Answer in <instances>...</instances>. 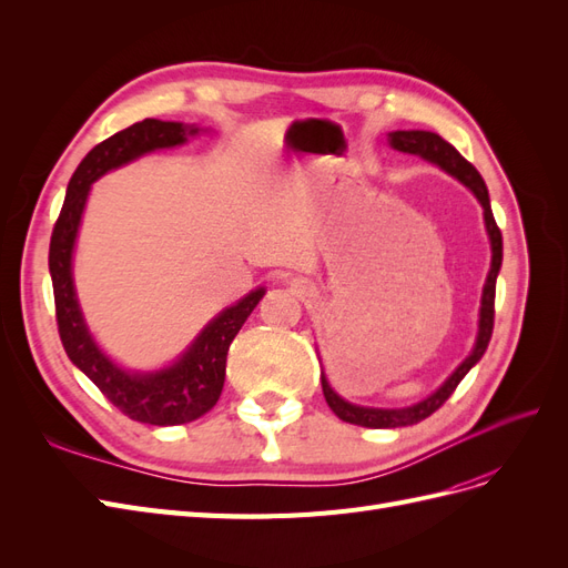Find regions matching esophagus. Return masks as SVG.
<instances>
[{"label": "esophagus", "mask_w": 568, "mask_h": 568, "mask_svg": "<svg viewBox=\"0 0 568 568\" xmlns=\"http://www.w3.org/2000/svg\"><path fill=\"white\" fill-rule=\"evenodd\" d=\"M294 286H298V294H303V291H305V286H303L298 280H296V284H294Z\"/></svg>", "instance_id": "esophagus-1"}]
</instances>
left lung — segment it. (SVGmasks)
I'll list each match as a JSON object with an SVG mask.
<instances>
[{
    "label": "left lung",
    "mask_w": 568,
    "mask_h": 568,
    "mask_svg": "<svg viewBox=\"0 0 568 568\" xmlns=\"http://www.w3.org/2000/svg\"><path fill=\"white\" fill-rule=\"evenodd\" d=\"M388 144L395 151L412 153V156H419L428 163L438 165L445 173L459 180L469 192L478 199L480 209H484V222H486V232L490 239V270L484 284V294H480V311H478V332H476V343L471 353L462 359V365L438 386L432 395H426L424 400L407 405V407H365V405H355L348 403L346 398L329 386L326 382V374L322 372V390L326 405L334 409V415L348 424L357 426H367V428H398V426H412L419 424L422 419L432 417L434 412L450 398L457 384L467 376V372L484 357L490 336H493V320H495V282H497V272H500L503 265V234L500 227L495 225V217L490 211V196H488V186L484 178L478 175V170L462 156V153L450 144L445 142L440 134L436 132H426V130H395L388 132Z\"/></svg>",
    "instance_id": "8db88e82"
}]
</instances>
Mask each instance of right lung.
<instances>
[{
	"label": "right lung",
	"mask_w": 568,
	"mask_h": 568,
	"mask_svg": "<svg viewBox=\"0 0 568 568\" xmlns=\"http://www.w3.org/2000/svg\"><path fill=\"white\" fill-rule=\"evenodd\" d=\"M201 132L209 130L173 123V120L146 118L97 144L68 182L63 209L49 244V274L54 284L59 336L65 355L84 376H90L94 386L123 415L153 426L194 422L217 403L222 386H225L230 343L253 313V307L265 296V288H253L242 301L217 313L192 341V346H186V351L170 365L149 372L125 369L99 348L82 317L73 282V251L84 203H88L92 184L101 175L156 149L182 146L189 142V136Z\"/></svg>",
	"instance_id": "add662e5"
}]
</instances>
